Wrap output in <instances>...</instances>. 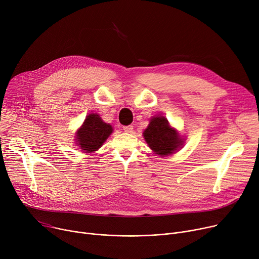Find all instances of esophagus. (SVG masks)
I'll list each match as a JSON object with an SVG mask.
<instances>
[{
	"mask_svg": "<svg viewBox=\"0 0 259 259\" xmlns=\"http://www.w3.org/2000/svg\"><path fill=\"white\" fill-rule=\"evenodd\" d=\"M123 130L127 133H132L133 132V126L132 125H129V126H124L123 127Z\"/></svg>",
	"mask_w": 259,
	"mask_h": 259,
	"instance_id": "1",
	"label": "esophagus"
}]
</instances>
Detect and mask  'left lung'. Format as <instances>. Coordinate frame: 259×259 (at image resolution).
<instances>
[{
	"label": "left lung",
	"instance_id": "obj_1",
	"mask_svg": "<svg viewBox=\"0 0 259 259\" xmlns=\"http://www.w3.org/2000/svg\"><path fill=\"white\" fill-rule=\"evenodd\" d=\"M143 134L150 149L161 157L171 155L179 151L185 140L175 128L170 127L166 117L162 115L153 116Z\"/></svg>",
	"mask_w": 259,
	"mask_h": 259
}]
</instances>
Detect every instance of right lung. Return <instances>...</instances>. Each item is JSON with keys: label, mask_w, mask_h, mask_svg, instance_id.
<instances>
[{"label": "right lung", "mask_w": 259, "mask_h": 259, "mask_svg": "<svg viewBox=\"0 0 259 259\" xmlns=\"http://www.w3.org/2000/svg\"><path fill=\"white\" fill-rule=\"evenodd\" d=\"M112 131L111 125L103 122L98 113H90L75 134L76 144L83 153H93L102 147Z\"/></svg>", "instance_id": "add662e5"}]
</instances>
